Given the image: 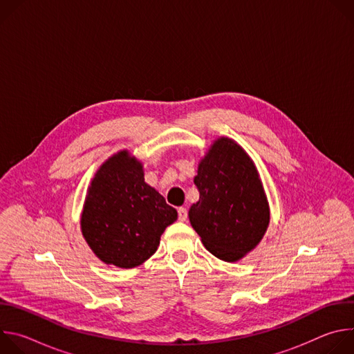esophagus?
Wrapping results in <instances>:
<instances>
[{"mask_svg":"<svg viewBox=\"0 0 354 354\" xmlns=\"http://www.w3.org/2000/svg\"><path fill=\"white\" fill-rule=\"evenodd\" d=\"M178 218H179V221H185L187 218V210L185 207L178 209Z\"/></svg>","mask_w":354,"mask_h":354,"instance_id":"esophagus-1","label":"esophagus"}]
</instances>
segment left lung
<instances>
[{"mask_svg": "<svg viewBox=\"0 0 354 354\" xmlns=\"http://www.w3.org/2000/svg\"><path fill=\"white\" fill-rule=\"evenodd\" d=\"M198 201L189 220L214 257L235 262L254 249L269 225V205L258 171L245 151L218 138L200 162Z\"/></svg>", "mask_w": 354, "mask_h": 354, "instance_id": "1", "label": "left lung"}]
</instances>
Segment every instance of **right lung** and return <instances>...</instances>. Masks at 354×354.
Returning a JSON list of instances; mask_svg holds the SVG:
<instances>
[{
    "instance_id": "right-lung-1",
    "label": "right lung",
    "mask_w": 354,
    "mask_h": 354,
    "mask_svg": "<svg viewBox=\"0 0 354 354\" xmlns=\"http://www.w3.org/2000/svg\"><path fill=\"white\" fill-rule=\"evenodd\" d=\"M176 218V210L144 182L141 164L120 151L96 172L81 228L100 261L130 269L156 254L162 232Z\"/></svg>"
}]
</instances>
